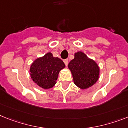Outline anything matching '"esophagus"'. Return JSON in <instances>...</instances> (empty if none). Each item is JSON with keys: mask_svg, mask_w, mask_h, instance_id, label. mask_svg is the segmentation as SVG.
<instances>
[{"mask_svg": "<svg viewBox=\"0 0 128 128\" xmlns=\"http://www.w3.org/2000/svg\"><path fill=\"white\" fill-rule=\"evenodd\" d=\"M64 62L66 66H68V59H65V60H64Z\"/></svg>", "mask_w": 128, "mask_h": 128, "instance_id": "esophagus-1", "label": "esophagus"}]
</instances>
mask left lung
Segmentation results:
<instances>
[{
    "instance_id": "1",
    "label": "left lung",
    "mask_w": 128,
    "mask_h": 128,
    "mask_svg": "<svg viewBox=\"0 0 128 128\" xmlns=\"http://www.w3.org/2000/svg\"><path fill=\"white\" fill-rule=\"evenodd\" d=\"M74 82L80 89L92 86L99 79L100 68L96 62L89 58L84 52L75 53V57L68 64Z\"/></svg>"
}]
</instances>
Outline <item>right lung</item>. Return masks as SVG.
Listing matches in <instances>:
<instances>
[{
    "mask_svg": "<svg viewBox=\"0 0 128 128\" xmlns=\"http://www.w3.org/2000/svg\"><path fill=\"white\" fill-rule=\"evenodd\" d=\"M65 68L63 61L48 52L38 58L31 64L30 77L35 83L44 89L52 88L56 84L60 71Z\"/></svg>",
    "mask_w": 128,
    "mask_h": 128,
    "instance_id": "1",
    "label": "right lung"
}]
</instances>
